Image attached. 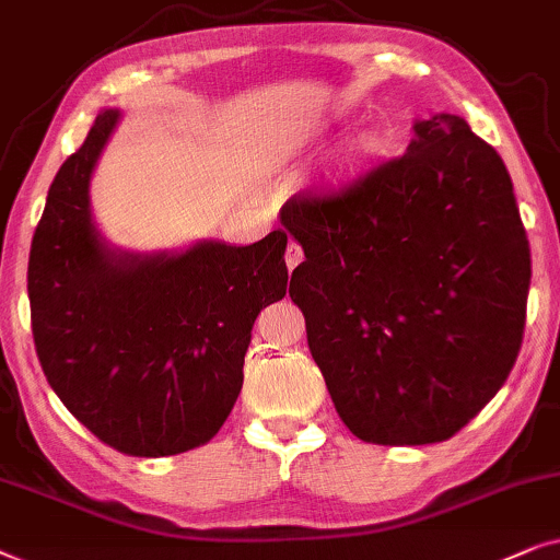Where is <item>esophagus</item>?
Returning <instances> with one entry per match:
<instances>
[{"label": "esophagus", "instance_id": "obj_1", "mask_svg": "<svg viewBox=\"0 0 560 560\" xmlns=\"http://www.w3.org/2000/svg\"><path fill=\"white\" fill-rule=\"evenodd\" d=\"M287 268L289 271H292L294 266H300L302 264V258H304V253H302V245L300 243H294V241H289V245H287Z\"/></svg>", "mask_w": 560, "mask_h": 560}]
</instances>
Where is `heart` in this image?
Listing matches in <instances>:
<instances>
[{"instance_id":"b5f03b06","label":"heart","mask_w":560,"mask_h":560,"mask_svg":"<svg viewBox=\"0 0 560 560\" xmlns=\"http://www.w3.org/2000/svg\"><path fill=\"white\" fill-rule=\"evenodd\" d=\"M389 138L382 130H369L363 136H358L353 143H350L348 153V178H355L361 171H366L371 163L382 161L386 153H389Z\"/></svg>"}]
</instances>
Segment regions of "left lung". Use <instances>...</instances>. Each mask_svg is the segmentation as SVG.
Returning <instances> with one entry per match:
<instances>
[{
    "instance_id": "obj_1",
    "label": "left lung",
    "mask_w": 560,
    "mask_h": 560,
    "mask_svg": "<svg viewBox=\"0 0 560 560\" xmlns=\"http://www.w3.org/2000/svg\"><path fill=\"white\" fill-rule=\"evenodd\" d=\"M289 296L340 420L378 445L456 435L523 346L530 243L512 178L464 117L417 119L407 153L340 194H294Z\"/></svg>"
}]
</instances>
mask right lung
I'll return each mask as SVG.
<instances>
[{
  "label": "right lung",
  "mask_w": 560,
  "mask_h": 560,
  "mask_svg": "<svg viewBox=\"0 0 560 560\" xmlns=\"http://www.w3.org/2000/svg\"><path fill=\"white\" fill-rule=\"evenodd\" d=\"M117 122L104 109L48 189L27 264L33 338L50 389L102 443L176 456L210 443L241 394L253 323L287 294V233L145 256L109 245L89 184Z\"/></svg>",
  "instance_id": "1"
}]
</instances>
